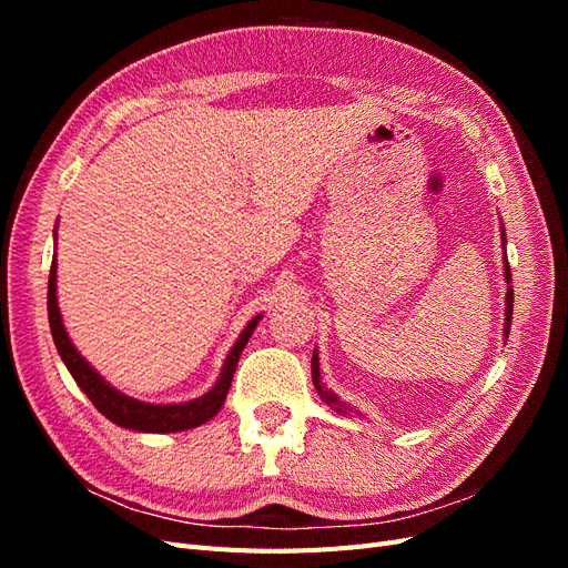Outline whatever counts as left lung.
<instances>
[{
  "label": "left lung",
  "instance_id": "left-lung-1",
  "mask_svg": "<svg viewBox=\"0 0 568 568\" xmlns=\"http://www.w3.org/2000/svg\"><path fill=\"white\" fill-rule=\"evenodd\" d=\"M500 239H503V248H505V246H507V234H505V227H503V225H500ZM503 267H505V282H507V296H505V326H503V336H505V338H509L511 311H514V288L509 286V284H511V270H509V263H507V253H505V257H503ZM311 369H313V384H315V388H317V393H320V398H322L326 405H329L332 409H336L338 415H348V405H346V403H341L338 395H336L332 388H326V386L322 384L317 348L313 351V363H311Z\"/></svg>",
  "mask_w": 568,
  "mask_h": 568
}]
</instances>
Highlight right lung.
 <instances>
[{
  "instance_id": "add662e5",
  "label": "right lung",
  "mask_w": 568,
  "mask_h": 568,
  "mask_svg": "<svg viewBox=\"0 0 568 568\" xmlns=\"http://www.w3.org/2000/svg\"><path fill=\"white\" fill-rule=\"evenodd\" d=\"M57 239V232H54ZM47 313H49V326H51V336H54L57 351L63 359V365L71 372L75 384L84 390V395L92 400V405L111 419L113 424L130 428V432H142V434H175V432H186V428H196L213 419L220 407L225 405L227 390L234 379V369L239 365V357H242V351L246 348V343L251 334L255 332L257 322L263 320V315H255L246 326L244 332L239 334L236 343L232 351L225 357V365H222V372L217 376L215 386L203 393L201 398L186 400V403H144L130 398V395L120 393L113 388L104 376H101L88 359H84L78 348L71 343V336H68L61 311H59V298H57V255L51 261L49 270V291H47Z\"/></svg>"
}]
</instances>
